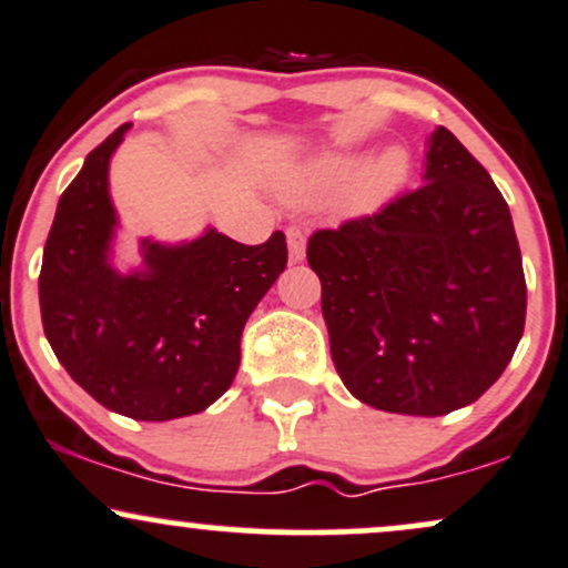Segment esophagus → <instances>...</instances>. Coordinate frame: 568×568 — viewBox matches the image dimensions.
I'll return each mask as SVG.
<instances>
[{"label": "esophagus", "instance_id": "obj_1", "mask_svg": "<svg viewBox=\"0 0 568 568\" xmlns=\"http://www.w3.org/2000/svg\"><path fill=\"white\" fill-rule=\"evenodd\" d=\"M285 237H288L291 262H302V258H304V247H306L304 230H298V226H288V230H285Z\"/></svg>", "mask_w": 568, "mask_h": 568}]
</instances>
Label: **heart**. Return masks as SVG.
<instances>
[{"mask_svg":"<svg viewBox=\"0 0 568 568\" xmlns=\"http://www.w3.org/2000/svg\"><path fill=\"white\" fill-rule=\"evenodd\" d=\"M355 168H357V158H349V154L325 158L310 171L306 186L334 189L338 184H344V181L355 173ZM406 171H408V162L403 158V152H397V149H389V152H384L382 158L371 160L349 184L347 202L352 211H374L376 205H382V202L403 184Z\"/></svg>","mask_w":568,"mask_h":568,"instance_id":"b5f03b06","label":"heart"}]
</instances>
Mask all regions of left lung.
Instances as JSON below:
<instances>
[{"label": "left lung", "mask_w": 568, "mask_h": 568, "mask_svg": "<svg viewBox=\"0 0 568 568\" xmlns=\"http://www.w3.org/2000/svg\"><path fill=\"white\" fill-rule=\"evenodd\" d=\"M425 179L371 216L312 232L306 262L344 387L389 414L443 416L507 368L526 277L510 207L452 130L433 133Z\"/></svg>", "instance_id": "8db88e82"}]
</instances>
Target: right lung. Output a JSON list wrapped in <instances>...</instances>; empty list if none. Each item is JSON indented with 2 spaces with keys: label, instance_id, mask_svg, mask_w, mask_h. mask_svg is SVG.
Wrapping results in <instances>:
<instances>
[{
  "label": "right lung",
  "instance_id": "obj_1",
  "mask_svg": "<svg viewBox=\"0 0 568 568\" xmlns=\"http://www.w3.org/2000/svg\"><path fill=\"white\" fill-rule=\"evenodd\" d=\"M98 143L58 200L39 272L44 336L101 406L139 422L200 414L230 389L245 321L288 264L285 234L243 245L219 232L181 247L143 243V275L109 266V158Z\"/></svg>",
  "mask_w": 568,
  "mask_h": 568
}]
</instances>
